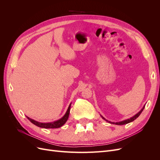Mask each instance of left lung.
<instances>
[{
	"instance_id": "8db88e82",
	"label": "left lung",
	"mask_w": 160,
	"mask_h": 160,
	"mask_svg": "<svg viewBox=\"0 0 160 160\" xmlns=\"http://www.w3.org/2000/svg\"><path fill=\"white\" fill-rule=\"evenodd\" d=\"M144 108H145V105L143 106V108L140 110V111H139V112L136 114V115H135L134 116H133L132 118H129V119H126V120H123V121H122V122H109V121H108V120H107V119H105L103 117H102V116H101V117H102V118L103 119H105L106 122H108L109 123H113V124H115V125H125V124H127V123H130V122H133V121H134L135 119H137L139 116V115L142 113V112L143 111V109H144Z\"/></svg>"
}]
</instances>
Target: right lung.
Listing matches in <instances>:
<instances>
[{
    "mask_svg": "<svg viewBox=\"0 0 160 160\" xmlns=\"http://www.w3.org/2000/svg\"><path fill=\"white\" fill-rule=\"evenodd\" d=\"M71 105H69L68 109H67L66 113L65 114V115L62 117V118H61L60 119L55 121L54 122H51V123H40L38 122L37 121L33 120L31 118H29L28 117H27V119L30 121V122L33 123L34 125H37V126L39 127V128H45V129H53V128H59L61 126L63 125L66 122L68 119L69 115V112H70V109H71Z\"/></svg>",
    "mask_w": 160,
    "mask_h": 160,
    "instance_id": "add662e5",
    "label": "right lung"
}]
</instances>
